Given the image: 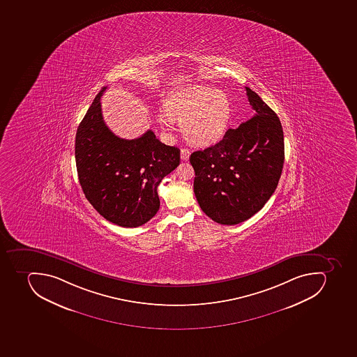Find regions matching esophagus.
I'll list each match as a JSON object with an SVG mask.
<instances>
[{
	"label": "esophagus",
	"mask_w": 357,
	"mask_h": 357,
	"mask_svg": "<svg viewBox=\"0 0 357 357\" xmlns=\"http://www.w3.org/2000/svg\"><path fill=\"white\" fill-rule=\"evenodd\" d=\"M189 157H190V150L187 148L181 149V151H180V158H181V160L187 161V160L189 159Z\"/></svg>",
	"instance_id": "esophagus-1"
}]
</instances>
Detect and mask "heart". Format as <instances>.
I'll use <instances>...</instances> for the list:
<instances>
[{
    "mask_svg": "<svg viewBox=\"0 0 357 357\" xmlns=\"http://www.w3.org/2000/svg\"><path fill=\"white\" fill-rule=\"evenodd\" d=\"M166 112L170 119L181 122L183 135L189 142L207 146L220 140L229 128L231 105L224 91L208 86H191L169 95ZM159 122L168 128L166 117L160 116Z\"/></svg>",
    "mask_w": 357,
    "mask_h": 357,
    "instance_id": "heart-1",
    "label": "heart"
}]
</instances>
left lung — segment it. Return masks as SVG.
Instances as JSON below:
<instances>
[{"label": "left lung", "instance_id": "left-lung-1", "mask_svg": "<svg viewBox=\"0 0 357 357\" xmlns=\"http://www.w3.org/2000/svg\"><path fill=\"white\" fill-rule=\"evenodd\" d=\"M245 89L253 116L189 158L200 208L222 225L240 224L262 209L277 188L284 162L279 117L255 91Z\"/></svg>", "mask_w": 357, "mask_h": 357}]
</instances>
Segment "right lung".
Instances as JSON below:
<instances>
[{"label":"right lung","instance_id":"right-lung-1","mask_svg":"<svg viewBox=\"0 0 357 357\" xmlns=\"http://www.w3.org/2000/svg\"><path fill=\"white\" fill-rule=\"evenodd\" d=\"M103 87L76 133L75 158L85 197L100 215L122 227H137L159 211L158 185L177 168L180 150L151 130L126 140L107 128L100 109Z\"/></svg>","mask_w":357,"mask_h":357}]
</instances>
